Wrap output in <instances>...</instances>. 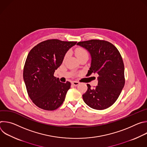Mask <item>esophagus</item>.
Here are the masks:
<instances>
[{
    "label": "esophagus",
    "mask_w": 147,
    "mask_h": 147,
    "mask_svg": "<svg viewBox=\"0 0 147 147\" xmlns=\"http://www.w3.org/2000/svg\"><path fill=\"white\" fill-rule=\"evenodd\" d=\"M71 84H72L73 85H74V86H77L79 84H80V82H78V81H72Z\"/></svg>",
    "instance_id": "34e87169"
}]
</instances>
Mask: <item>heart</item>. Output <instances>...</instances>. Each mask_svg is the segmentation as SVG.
I'll return each instance as SVG.
<instances>
[{
	"label": "heart",
	"instance_id": "obj_1",
	"mask_svg": "<svg viewBox=\"0 0 147 147\" xmlns=\"http://www.w3.org/2000/svg\"><path fill=\"white\" fill-rule=\"evenodd\" d=\"M76 56H77V57L79 59H81L82 57H86V56H88V52L86 51V49H85L84 48H77L75 51H74ZM67 55L66 54L65 56V59L66 58Z\"/></svg>",
	"mask_w": 147,
	"mask_h": 147
}]
</instances>
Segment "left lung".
Segmentation results:
<instances>
[{
    "label": "left lung",
    "mask_w": 147,
    "mask_h": 147,
    "mask_svg": "<svg viewBox=\"0 0 147 147\" xmlns=\"http://www.w3.org/2000/svg\"><path fill=\"white\" fill-rule=\"evenodd\" d=\"M77 45L87 49L91 55V66L87 75L99 76L98 86L92 89L87 84L83 100L92 109H107L116 101L125 84L121 56L116 47L105 40L91 39L79 42Z\"/></svg>",
    "instance_id": "1"
}]
</instances>
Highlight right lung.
Masks as SVG:
<instances>
[{"mask_svg":"<svg viewBox=\"0 0 147 147\" xmlns=\"http://www.w3.org/2000/svg\"><path fill=\"white\" fill-rule=\"evenodd\" d=\"M77 42L57 39L44 40L29 52L23 70L28 95L38 108L54 111L63 103L71 83L60 82L54 73L62 63L67 51Z\"/></svg>","mask_w":147,"mask_h":147,"instance_id":"1","label":"right lung"}]
</instances>
